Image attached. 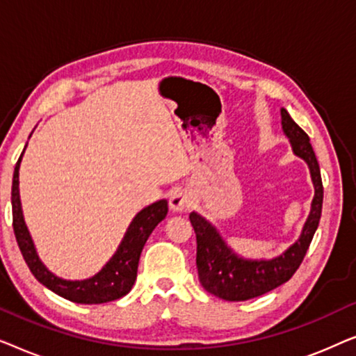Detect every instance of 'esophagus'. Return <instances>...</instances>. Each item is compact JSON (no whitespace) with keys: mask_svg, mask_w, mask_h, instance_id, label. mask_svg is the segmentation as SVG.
Instances as JSON below:
<instances>
[{"mask_svg":"<svg viewBox=\"0 0 356 356\" xmlns=\"http://www.w3.org/2000/svg\"><path fill=\"white\" fill-rule=\"evenodd\" d=\"M193 206V199L188 193L184 191H177L170 197V207L177 212H184L189 211V207Z\"/></svg>","mask_w":356,"mask_h":356,"instance_id":"1","label":"esophagus"}]
</instances>
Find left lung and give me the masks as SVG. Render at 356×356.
<instances>
[{
    "mask_svg": "<svg viewBox=\"0 0 356 356\" xmlns=\"http://www.w3.org/2000/svg\"><path fill=\"white\" fill-rule=\"evenodd\" d=\"M282 128L290 138L293 152L308 163L314 184V199L298 241L284 254L272 261H245L232 252L216 228L196 212L189 213V220L196 233V266L199 282L204 290L227 301H246L261 296L289 282L303 262L306 251L319 225L323 212L324 188L321 170L308 134L291 120L289 111L280 110Z\"/></svg>",
    "mask_w": 356,
    "mask_h": 356,
    "instance_id": "1",
    "label": "left lung"
}]
</instances>
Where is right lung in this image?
<instances>
[{
  "instance_id": "add662e5",
  "label": "right lung",
  "mask_w": 356,
  "mask_h": 356,
  "mask_svg": "<svg viewBox=\"0 0 356 356\" xmlns=\"http://www.w3.org/2000/svg\"><path fill=\"white\" fill-rule=\"evenodd\" d=\"M22 154L17 160L13 177V228L19 250H21L24 261H26V264L29 266L33 277L42 285H45L47 289L55 291L56 295L63 296V298L74 301V303L99 305L108 303V301L118 300L121 296H124L134 285L136 275H138L139 257L145 241H147L150 233L154 232V228L167 217L168 202L163 199V201L154 202L152 206L143 209L134 217V220L131 222L128 232H126L123 241H121L115 256L92 279L81 282L58 279L38 259L32 238L29 235L26 222H24L22 217L21 199H19V165H21Z\"/></svg>"
}]
</instances>
